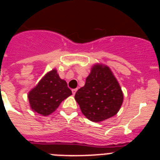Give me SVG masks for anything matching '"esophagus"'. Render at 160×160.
<instances>
[{"label":"esophagus","instance_id":"1","mask_svg":"<svg viewBox=\"0 0 160 160\" xmlns=\"http://www.w3.org/2000/svg\"><path fill=\"white\" fill-rule=\"evenodd\" d=\"M76 92H77V89H73V90H72V93H73V95L76 94Z\"/></svg>","mask_w":160,"mask_h":160}]
</instances>
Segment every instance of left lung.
Returning a JSON list of instances; mask_svg holds the SVG:
<instances>
[{
  "label": "left lung",
  "instance_id": "1",
  "mask_svg": "<svg viewBox=\"0 0 160 160\" xmlns=\"http://www.w3.org/2000/svg\"><path fill=\"white\" fill-rule=\"evenodd\" d=\"M74 98L85 116L98 122L118 113L123 101V94L111 69L96 64L86 79L84 87L76 92Z\"/></svg>",
  "mask_w": 160,
  "mask_h": 160
}]
</instances>
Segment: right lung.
I'll return each mask as SVG.
<instances>
[{
  "label": "right lung",
  "mask_w": 160,
  "mask_h": 160,
  "mask_svg": "<svg viewBox=\"0 0 160 160\" xmlns=\"http://www.w3.org/2000/svg\"><path fill=\"white\" fill-rule=\"evenodd\" d=\"M71 94L66 82L60 78L54 69L48 72L29 91L28 98L32 111L47 116L56 111L60 103Z\"/></svg>",
  "instance_id": "obj_1"
}]
</instances>
